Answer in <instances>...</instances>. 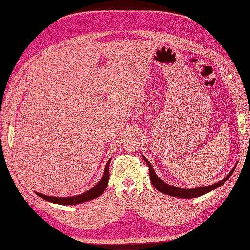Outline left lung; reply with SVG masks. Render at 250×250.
Returning a JSON list of instances; mask_svg holds the SVG:
<instances>
[{"mask_svg":"<svg viewBox=\"0 0 250 250\" xmlns=\"http://www.w3.org/2000/svg\"><path fill=\"white\" fill-rule=\"evenodd\" d=\"M142 157L144 158L149 167V175H150V179L151 183L154 186V188H156L157 191H160L166 195H170L173 196V197H178V198H185V199H191V198H196L199 197V196H202L204 194H207L208 192H211L213 190H216L219 187H221L226 180H228L231 174L233 173L234 169H236V166L231 169V171L226 175L222 180L218 181V183L210 185V186H204V187H199V188H177V187H173L170 186L168 184L164 183V181L156 175L155 171L153 170V167L151 166V163L147 160L145 156Z\"/></svg>","mask_w":250,"mask_h":250,"instance_id":"obj_1","label":"left lung"}]
</instances>
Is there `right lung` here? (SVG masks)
Returning <instances> with one entry per match:
<instances>
[{
  "label": "right lung",
  "mask_w": 250,
  "mask_h": 250,
  "mask_svg": "<svg viewBox=\"0 0 250 250\" xmlns=\"http://www.w3.org/2000/svg\"><path fill=\"white\" fill-rule=\"evenodd\" d=\"M111 161V158H109L108 162L106 163V166L104 168V173L101 177V179L99 180L95 187H93L92 188H89L88 191L82 193L80 195H76V196H71V197H54V196H47L43 195L41 193H36L37 196H40L41 198L47 200L49 202L52 203H56V204H62V206H73V204H79V203H83L86 202L89 200H93L99 196L105 191L107 185H108V180H109V163Z\"/></svg>",
  "instance_id": "add662e5"
}]
</instances>
